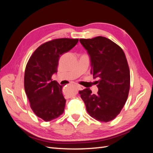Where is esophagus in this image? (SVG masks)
I'll use <instances>...</instances> for the list:
<instances>
[{
	"mask_svg": "<svg viewBox=\"0 0 153 153\" xmlns=\"http://www.w3.org/2000/svg\"><path fill=\"white\" fill-rule=\"evenodd\" d=\"M76 87H77V88L78 89H80V90H83L84 89V87H83V86H82V85H76Z\"/></svg>",
	"mask_w": 153,
	"mask_h": 153,
	"instance_id": "1",
	"label": "esophagus"
}]
</instances>
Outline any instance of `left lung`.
Returning a JSON list of instances; mask_svg holds the SVG:
<instances>
[{"instance_id":"1","label":"left lung","mask_w":153,"mask_h":153,"mask_svg":"<svg viewBox=\"0 0 153 153\" xmlns=\"http://www.w3.org/2000/svg\"><path fill=\"white\" fill-rule=\"evenodd\" d=\"M89 55L91 73L98 78V92L92 94L89 88L80 91L87 112L101 122H109L121 112L127 100L130 87V72L123 49L102 36L80 39Z\"/></svg>"}]
</instances>
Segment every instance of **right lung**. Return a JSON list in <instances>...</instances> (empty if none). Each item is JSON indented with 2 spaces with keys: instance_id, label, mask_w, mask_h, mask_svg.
Here are the masks:
<instances>
[{
  "instance_id": "right-lung-1",
  "label": "right lung",
  "mask_w": 153,
  "mask_h": 153,
  "mask_svg": "<svg viewBox=\"0 0 153 153\" xmlns=\"http://www.w3.org/2000/svg\"><path fill=\"white\" fill-rule=\"evenodd\" d=\"M78 39L60 38L46 42L37 48L27 64L24 88L34 113L48 122L64 111L66 100L52 76L57 72L59 59L77 44Z\"/></svg>"
}]
</instances>
